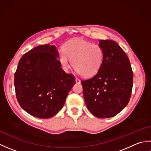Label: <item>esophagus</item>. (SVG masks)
<instances>
[{
  "instance_id": "obj_1",
  "label": "esophagus",
  "mask_w": 151,
  "mask_h": 151,
  "mask_svg": "<svg viewBox=\"0 0 151 151\" xmlns=\"http://www.w3.org/2000/svg\"><path fill=\"white\" fill-rule=\"evenodd\" d=\"M75 81H76V84H80V83H81V80L78 79V78H76V79H75Z\"/></svg>"
}]
</instances>
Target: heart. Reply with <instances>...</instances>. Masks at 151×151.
<instances>
[{
    "label": "heart",
    "instance_id": "heart-1",
    "mask_svg": "<svg viewBox=\"0 0 151 151\" xmlns=\"http://www.w3.org/2000/svg\"><path fill=\"white\" fill-rule=\"evenodd\" d=\"M104 52L101 45L82 39H75L63 45L58 59L63 68L68 70L69 60L76 72L85 78L97 73L103 61Z\"/></svg>",
    "mask_w": 151,
    "mask_h": 151
}]
</instances>
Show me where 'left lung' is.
<instances>
[{
    "instance_id": "8db88e82",
    "label": "left lung",
    "mask_w": 151,
    "mask_h": 151,
    "mask_svg": "<svg viewBox=\"0 0 151 151\" xmlns=\"http://www.w3.org/2000/svg\"><path fill=\"white\" fill-rule=\"evenodd\" d=\"M103 49L102 65L92 78L81 81L86 106L99 118L118 114L129 103L133 86V72L129 58L112 40H100Z\"/></svg>"
}]
</instances>
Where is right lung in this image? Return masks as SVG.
Wrapping results in <instances>:
<instances>
[{"mask_svg": "<svg viewBox=\"0 0 151 151\" xmlns=\"http://www.w3.org/2000/svg\"><path fill=\"white\" fill-rule=\"evenodd\" d=\"M58 56L55 46L46 44L34 48L19 60L14 75L16 97L32 116L47 119L55 115L75 84L74 75L61 68Z\"/></svg>", "mask_w": 151, "mask_h": 151, "instance_id": "obj_1", "label": "right lung"}]
</instances>
